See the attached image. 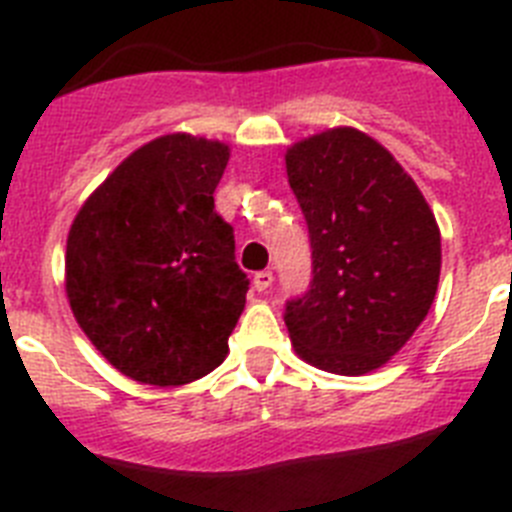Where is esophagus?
<instances>
[{
  "mask_svg": "<svg viewBox=\"0 0 512 512\" xmlns=\"http://www.w3.org/2000/svg\"><path fill=\"white\" fill-rule=\"evenodd\" d=\"M271 284H274V274H271V271H259V274H253V289H256V292H266Z\"/></svg>",
  "mask_w": 512,
  "mask_h": 512,
  "instance_id": "1",
  "label": "esophagus"
}]
</instances>
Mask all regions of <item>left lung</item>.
Returning a JSON list of instances; mask_svg holds the SVG:
<instances>
[{
	"label": "left lung",
	"instance_id": "1",
	"mask_svg": "<svg viewBox=\"0 0 512 512\" xmlns=\"http://www.w3.org/2000/svg\"><path fill=\"white\" fill-rule=\"evenodd\" d=\"M312 246V284L289 302L292 348L323 372L361 377L413 338L441 277V230L413 176L348 125L284 153Z\"/></svg>",
	"mask_w": 512,
	"mask_h": 512
}]
</instances>
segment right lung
Segmentation results:
<instances>
[{
  "label": "right lung",
  "instance_id": "add662e5",
  "mask_svg": "<svg viewBox=\"0 0 512 512\" xmlns=\"http://www.w3.org/2000/svg\"><path fill=\"white\" fill-rule=\"evenodd\" d=\"M223 140L169 133L135 148L76 212L63 287L117 372L179 387L223 364L246 305L233 228L215 212Z\"/></svg>",
  "mask_w": 512,
  "mask_h": 512
}]
</instances>
